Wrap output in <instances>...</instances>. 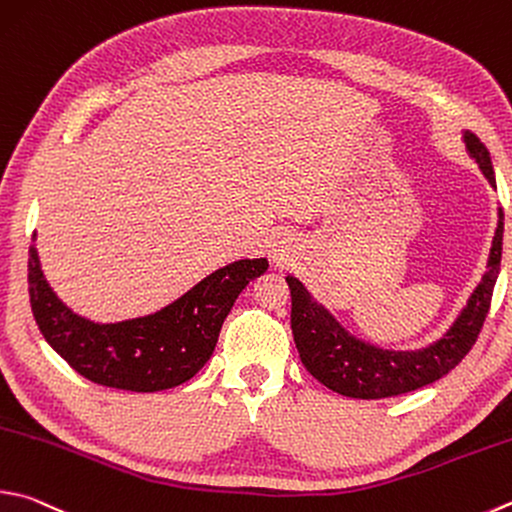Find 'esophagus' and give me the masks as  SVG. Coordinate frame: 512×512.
Returning <instances> with one entry per match:
<instances>
[{
	"label": "esophagus",
	"instance_id": "1",
	"mask_svg": "<svg viewBox=\"0 0 512 512\" xmlns=\"http://www.w3.org/2000/svg\"><path fill=\"white\" fill-rule=\"evenodd\" d=\"M275 259H280V262H284V259H288V255H291V248H288V241H280V244L275 246Z\"/></svg>",
	"mask_w": 512,
	"mask_h": 512
}]
</instances>
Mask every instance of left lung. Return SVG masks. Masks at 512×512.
I'll return each instance as SVG.
<instances>
[{
	"instance_id": "1",
	"label": "left lung",
	"mask_w": 512,
	"mask_h": 512,
	"mask_svg": "<svg viewBox=\"0 0 512 512\" xmlns=\"http://www.w3.org/2000/svg\"><path fill=\"white\" fill-rule=\"evenodd\" d=\"M468 154L475 159L479 170L492 188L495 170L490 154L475 134L463 132ZM499 221L488 257V271L483 273L479 286L472 291L466 309L459 313L452 327L432 345L416 351H394L369 345L353 338L333 315L306 291L297 277L288 275L291 288V329L295 347L300 351L302 365L318 378L324 387L342 396L378 401V398L401 396L421 389L443 378L475 345L486 320L492 288H495L501 264V239H504V210L499 208Z\"/></svg>"
}]
</instances>
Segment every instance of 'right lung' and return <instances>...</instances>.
<instances>
[{
  "mask_svg": "<svg viewBox=\"0 0 512 512\" xmlns=\"http://www.w3.org/2000/svg\"><path fill=\"white\" fill-rule=\"evenodd\" d=\"M266 268L264 257L239 259L210 273L161 311L100 324L73 313L53 293L31 244V309L44 340L80 376L127 392H161L185 383L206 365L232 304Z\"/></svg>",
  "mask_w": 512,
  "mask_h": 512,
  "instance_id": "obj_1",
  "label": "right lung"
}]
</instances>
